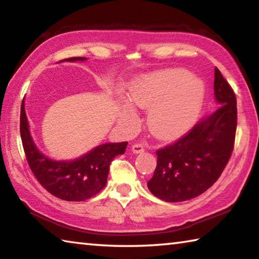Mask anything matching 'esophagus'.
I'll return each mask as SVG.
<instances>
[{
	"mask_svg": "<svg viewBox=\"0 0 259 259\" xmlns=\"http://www.w3.org/2000/svg\"><path fill=\"white\" fill-rule=\"evenodd\" d=\"M131 151H133L135 154H140V153H144L145 148H144L142 144H135V145L131 146Z\"/></svg>",
	"mask_w": 259,
	"mask_h": 259,
	"instance_id": "esophagus-1",
	"label": "esophagus"
}]
</instances>
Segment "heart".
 <instances>
[{
  "label": "heart",
  "instance_id": "heart-1",
  "mask_svg": "<svg viewBox=\"0 0 259 259\" xmlns=\"http://www.w3.org/2000/svg\"><path fill=\"white\" fill-rule=\"evenodd\" d=\"M204 83L183 68H170L140 78L129 88L126 98L131 106L150 109L147 125L155 137L176 139L190 131L202 111ZM133 111L124 105L121 122H128Z\"/></svg>",
  "mask_w": 259,
  "mask_h": 259
}]
</instances>
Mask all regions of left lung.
<instances>
[{"label":"left lung","mask_w":259,"mask_h":259,"mask_svg":"<svg viewBox=\"0 0 259 259\" xmlns=\"http://www.w3.org/2000/svg\"><path fill=\"white\" fill-rule=\"evenodd\" d=\"M213 94L219 105L216 111L177 143L156 152V168L147 187L165 202H182L202 194L230 160L236 130V98L218 68H214Z\"/></svg>","instance_id":"8db88e82"}]
</instances>
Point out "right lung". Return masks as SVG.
Wrapping results in <instances>:
<instances>
[{
    "instance_id": "obj_1",
    "label": "right lung",
    "mask_w": 259,
    "mask_h": 259,
    "mask_svg": "<svg viewBox=\"0 0 259 259\" xmlns=\"http://www.w3.org/2000/svg\"><path fill=\"white\" fill-rule=\"evenodd\" d=\"M74 57L61 61H85ZM59 61V63H61ZM20 136L26 159L34 176L46 190L65 201H84L93 198L106 185L109 164L125 152L126 142L105 143L74 160H54L36 146L29 129L23 100L20 112Z\"/></svg>"
}]
</instances>
